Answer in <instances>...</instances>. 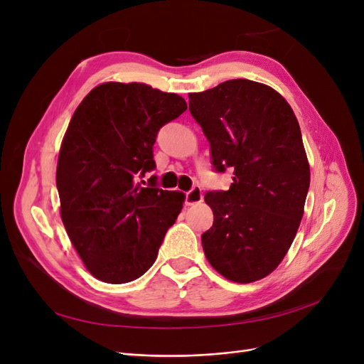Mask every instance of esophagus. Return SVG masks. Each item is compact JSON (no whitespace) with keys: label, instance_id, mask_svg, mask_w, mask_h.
I'll return each mask as SVG.
<instances>
[{"label":"esophagus","instance_id":"1","mask_svg":"<svg viewBox=\"0 0 364 364\" xmlns=\"http://www.w3.org/2000/svg\"><path fill=\"white\" fill-rule=\"evenodd\" d=\"M203 200V193L200 186H194L188 193L185 196V203L186 205H194V203H199Z\"/></svg>","mask_w":364,"mask_h":364}]
</instances>
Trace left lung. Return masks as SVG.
Wrapping results in <instances>:
<instances>
[{"mask_svg": "<svg viewBox=\"0 0 364 364\" xmlns=\"http://www.w3.org/2000/svg\"><path fill=\"white\" fill-rule=\"evenodd\" d=\"M188 97L215 171L234 170L228 191L205 196L214 223L203 252L226 279L258 281L279 266L304 215L310 165L299 123L285 98L258 82L226 80Z\"/></svg>", "mask_w": 364, "mask_h": 364, "instance_id": "left-lung-1", "label": "left lung"}]
</instances>
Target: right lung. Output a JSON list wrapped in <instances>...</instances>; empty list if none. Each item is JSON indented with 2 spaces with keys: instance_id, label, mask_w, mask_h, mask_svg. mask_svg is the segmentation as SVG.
Instances as JSON below:
<instances>
[{
  "instance_id": "right-lung-1",
  "label": "right lung",
  "mask_w": 364,
  "mask_h": 364,
  "mask_svg": "<svg viewBox=\"0 0 364 364\" xmlns=\"http://www.w3.org/2000/svg\"><path fill=\"white\" fill-rule=\"evenodd\" d=\"M185 111L178 94L119 82L95 86L75 109L56 185L65 229L97 279L135 281L155 262L185 196L158 188L155 179L144 188L135 178L155 170L159 129Z\"/></svg>"
}]
</instances>
